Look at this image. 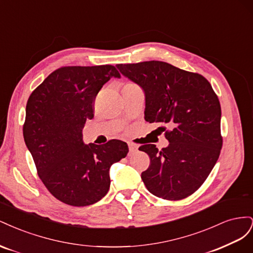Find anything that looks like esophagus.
<instances>
[{
    "instance_id": "1",
    "label": "esophagus",
    "mask_w": 253,
    "mask_h": 253,
    "mask_svg": "<svg viewBox=\"0 0 253 253\" xmlns=\"http://www.w3.org/2000/svg\"><path fill=\"white\" fill-rule=\"evenodd\" d=\"M128 150H129V154H134L135 152L138 151V147L133 143H128Z\"/></svg>"
}]
</instances>
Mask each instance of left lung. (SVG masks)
I'll return each mask as SVG.
<instances>
[{
	"instance_id": "left-lung-1",
	"label": "left lung",
	"mask_w": 253,
	"mask_h": 253,
	"mask_svg": "<svg viewBox=\"0 0 253 253\" xmlns=\"http://www.w3.org/2000/svg\"><path fill=\"white\" fill-rule=\"evenodd\" d=\"M120 73L143 89L145 121L170 125L167 148L144 144L150 156L141 179L157 197L178 201L194 193L215 166L223 138L220 104L209 81L162 61L117 64ZM164 132L166 127H159Z\"/></svg>"
}]
</instances>
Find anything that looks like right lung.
<instances>
[{"mask_svg":"<svg viewBox=\"0 0 253 253\" xmlns=\"http://www.w3.org/2000/svg\"><path fill=\"white\" fill-rule=\"evenodd\" d=\"M113 77L120 78L113 65L64 66L28 98L25 144L45 187L64 204L84 207L100 201L110 189L111 166L128 152L121 140L83 142L82 128L94 117L95 98Z\"/></svg>","mask_w":253,"mask_h":253,"instance_id":"obj_1","label":"right lung"}]
</instances>
